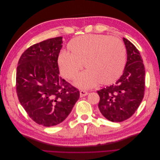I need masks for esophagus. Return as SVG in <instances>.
Returning a JSON list of instances; mask_svg holds the SVG:
<instances>
[{"label":"esophagus","instance_id":"esophagus-1","mask_svg":"<svg viewBox=\"0 0 160 160\" xmlns=\"http://www.w3.org/2000/svg\"><path fill=\"white\" fill-rule=\"evenodd\" d=\"M88 92L86 91L85 90H81L80 91V97H81V98H83V97H85L86 95H88Z\"/></svg>","mask_w":160,"mask_h":160}]
</instances>
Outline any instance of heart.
<instances>
[{"label":"heart","instance_id":"heart-1","mask_svg":"<svg viewBox=\"0 0 160 160\" xmlns=\"http://www.w3.org/2000/svg\"><path fill=\"white\" fill-rule=\"evenodd\" d=\"M69 53L61 52L57 57L61 74L74 80L83 69H88L75 82L81 88H93L99 83L111 85L122 75L126 50L118 38L98 34L77 37L67 45Z\"/></svg>","mask_w":160,"mask_h":160}]
</instances>
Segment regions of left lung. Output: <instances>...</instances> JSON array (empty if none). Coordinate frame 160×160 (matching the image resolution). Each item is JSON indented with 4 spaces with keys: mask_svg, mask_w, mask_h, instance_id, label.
Masks as SVG:
<instances>
[{
    "mask_svg": "<svg viewBox=\"0 0 160 160\" xmlns=\"http://www.w3.org/2000/svg\"><path fill=\"white\" fill-rule=\"evenodd\" d=\"M128 60L123 75L113 84L98 91L101 113L113 122L132 117L142 101L145 91V68L135 46L123 38Z\"/></svg>",
    "mask_w": 160,
    "mask_h": 160,
    "instance_id": "8db88e82",
    "label": "left lung"
}]
</instances>
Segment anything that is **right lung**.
<instances>
[{"label": "right lung", "instance_id": "obj_1", "mask_svg": "<svg viewBox=\"0 0 160 160\" xmlns=\"http://www.w3.org/2000/svg\"><path fill=\"white\" fill-rule=\"evenodd\" d=\"M58 37L33 45L18 62L16 91L28 116L45 127L67 118L79 98V91L59 77L57 57L62 48Z\"/></svg>", "mask_w": 160, "mask_h": 160}]
</instances>
